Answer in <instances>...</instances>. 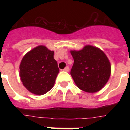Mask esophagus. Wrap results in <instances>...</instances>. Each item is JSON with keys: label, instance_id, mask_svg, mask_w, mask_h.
<instances>
[{"label": "esophagus", "instance_id": "obj_1", "mask_svg": "<svg viewBox=\"0 0 130 130\" xmlns=\"http://www.w3.org/2000/svg\"><path fill=\"white\" fill-rule=\"evenodd\" d=\"M63 71H66V72H68V71H69V67H68V66H67V67H65V69H63Z\"/></svg>", "mask_w": 130, "mask_h": 130}]
</instances>
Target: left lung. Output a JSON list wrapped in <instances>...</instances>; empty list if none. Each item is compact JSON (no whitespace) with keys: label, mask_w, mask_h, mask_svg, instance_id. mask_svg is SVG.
Segmentation results:
<instances>
[{"label":"left lung","mask_w":130,"mask_h":130,"mask_svg":"<svg viewBox=\"0 0 130 130\" xmlns=\"http://www.w3.org/2000/svg\"><path fill=\"white\" fill-rule=\"evenodd\" d=\"M73 65L71 75L82 90L96 92L103 88L111 75V63L103 51L92 46L81 51H71Z\"/></svg>","instance_id":"8db88e82"}]
</instances>
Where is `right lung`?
Wrapping results in <instances>:
<instances>
[{
	"mask_svg": "<svg viewBox=\"0 0 130 130\" xmlns=\"http://www.w3.org/2000/svg\"><path fill=\"white\" fill-rule=\"evenodd\" d=\"M19 69L23 86L37 95L44 94L53 88L59 72L54 51L44 46L28 52L21 60Z\"/></svg>",
	"mask_w": 130,
	"mask_h": 130,
	"instance_id": "right-lung-1",
	"label": "right lung"
}]
</instances>
